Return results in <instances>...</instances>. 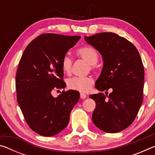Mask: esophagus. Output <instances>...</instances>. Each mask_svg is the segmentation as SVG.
I'll return each instance as SVG.
<instances>
[{
    "mask_svg": "<svg viewBox=\"0 0 155 155\" xmlns=\"http://www.w3.org/2000/svg\"><path fill=\"white\" fill-rule=\"evenodd\" d=\"M80 98L81 99H85L86 98V94L84 93H81L80 94Z\"/></svg>",
    "mask_w": 155,
    "mask_h": 155,
    "instance_id": "34e87169",
    "label": "esophagus"
}]
</instances>
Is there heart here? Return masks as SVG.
<instances>
[{
	"label": "heart",
	"instance_id": "b5f03b06",
	"mask_svg": "<svg viewBox=\"0 0 155 155\" xmlns=\"http://www.w3.org/2000/svg\"><path fill=\"white\" fill-rule=\"evenodd\" d=\"M77 55L85 60L90 68H93L97 64L98 60V52L94 48L89 46H84L78 48L77 51ZM61 68L64 73L70 74L72 72V59L68 55H65L63 57L61 62ZM93 84V79L90 77H74L68 78L67 81V85L70 89L79 91H87L90 90Z\"/></svg>",
	"mask_w": 155,
	"mask_h": 155
}]
</instances>
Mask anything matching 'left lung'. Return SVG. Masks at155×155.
Returning <instances> with one entry per match:
<instances>
[{
  "mask_svg": "<svg viewBox=\"0 0 155 155\" xmlns=\"http://www.w3.org/2000/svg\"><path fill=\"white\" fill-rule=\"evenodd\" d=\"M103 57V67L95 83L98 91L91 94L96 102L94 124L101 130L114 133L132 124L143 102L144 69L136 47L114 33H101L85 37Z\"/></svg>",
  "mask_w": 155,
  "mask_h": 155,
  "instance_id": "obj_1",
  "label": "left lung"
}]
</instances>
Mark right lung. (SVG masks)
I'll return each instance as SVG.
<instances>
[{
	"label": "right lung",
	"mask_w": 155,
	"mask_h": 155,
	"mask_svg": "<svg viewBox=\"0 0 155 155\" xmlns=\"http://www.w3.org/2000/svg\"><path fill=\"white\" fill-rule=\"evenodd\" d=\"M80 38L42 34L28 44L20 60L15 76L17 101L28 125L39 135L51 137L64 130L79 100L77 91H63L57 98L51 91L65 87L61 59Z\"/></svg>",
	"instance_id": "right-lung-1"
}]
</instances>
